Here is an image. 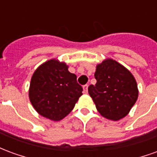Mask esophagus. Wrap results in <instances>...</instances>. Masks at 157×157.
Returning <instances> with one entry per match:
<instances>
[{"label":"esophagus","instance_id":"34e87169","mask_svg":"<svg viewBox=\"0 0 157 157\" xmlns=\"http://www.w3.org/2000/svg\"><path fill=\"white\" fill-rule=\"evenodd\" d=\"M87 87H88V85H84V86H83V90H84V93H87Z\"/></svg>","mask_w":157,"mask_h":157}]
</instances>
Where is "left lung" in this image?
Wrapping results in <instances>:
<instances>
[{
  "mask_svg": "<svg viewBox=\"0 0 157 157\" xmlns=\"http://www.w3.org/2000/svg\"><path fill=\"white\" fill-rule=\"evenodd\" d=\"M97 83L88 86L89 95L101 114L111 120H119L128 114L138 98L135 77L127 69L108 59L97 66Z\"/></svg>",
  "mask_w": 157,
  "mask_h": 157,
  "instance_id": "left-lung-1",
  "label": "left lung"
}]
</instances>
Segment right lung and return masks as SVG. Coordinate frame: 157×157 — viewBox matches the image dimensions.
<instances>
[{"mask_svg": "<svg viewBox=\"0 0 157 157\" xmlns=\"http://www.w3.org/2000/svg\"><path fill=\"white\" fill-rule=\"evenodd\" d=\"M82 91L76 75L69 72L65 63L50 59L33 73L29 98L40 115L59 121L71 112Z\"/></svg>", "mask_w": 157, "mask_h": 157, "instance_id": "right-lung-1", "label": "right lung"}]
</instances>
